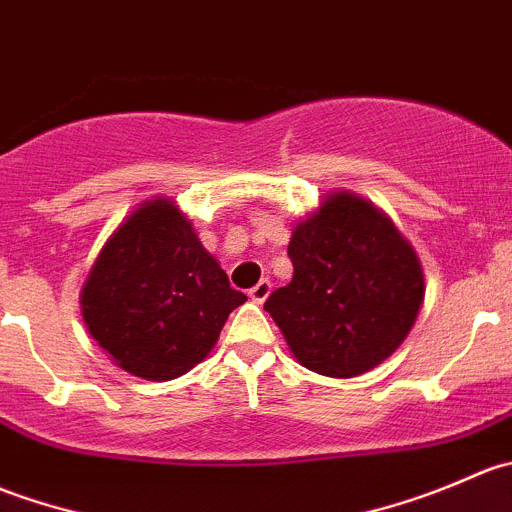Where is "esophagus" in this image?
Here are the masks:
<instances>
[{"label":"esophagus","mask_w":512,"mask_h":512,"mask_svg":"<svg viewBox=\"0 0 512 512\" xmlns=\"http://www.w3.org/2000/svg\"><path fill=\"white\" fill-rule=\"evenodd\" d=\"M270 292H272V282L270 280H260L255 287L250 289V299H252V302L262 304L267 297H270Z\"/></svg>","instance_id":"obj_1"}]
</instances>
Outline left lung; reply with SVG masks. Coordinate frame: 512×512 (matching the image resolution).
Here are the masks:
<instances>
[{
    "label": "left lung",
    "instance_id": "8db88e82",
    "mask_svg": "<svg viewBox=\"0 0 512 512\" xmlns=\"http://www.w3.org/2000/svg\"><path fill=\"white\" fill-rule=\"evenodd\" d=\"M287 255L292 282L265 309L299 364L349 379L401 347L421 309L423 275L409 242L374 205L332 195L294 227Z\"/></svg>",
    "mask_w": 512,
    "mask_h": 512
}]
</instances>
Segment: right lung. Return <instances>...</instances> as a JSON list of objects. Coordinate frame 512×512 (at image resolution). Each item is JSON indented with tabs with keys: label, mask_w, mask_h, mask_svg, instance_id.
Wrapping results in <instances>:
<instances>
[{
	"label": "right lung",
	"mask_w": 512,
	"mask_h": 512,
	"mask_svg": "<svg viewBox=\"0 0 512 512\" xmlns=\"http://www.w3.org/2000/svg\"><path fill=\"white\" fill-rule=\"evenodd\" d=\"M245 299L178 208L156 200L113 232L81 307L91 337L121 369L168 381L203 361Z\"/></svg>",
	"instance_id": "right-lung-1"
}]
</instances>
